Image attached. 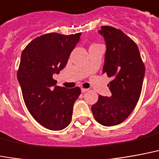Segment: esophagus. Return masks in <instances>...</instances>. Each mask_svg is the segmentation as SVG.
I'll use <instances>...</instances> for the list:
<instances>
[{"instance_id": "esophagus-1", "label": "esophagus", "mask_w": 159, "mask_h": 159, "mask_svg": "<svg viewBox=\"0 0 159 159\" xmlns=\"http://www.w3.org/2000/svg\"><path fill=\"white\" fill-rule=\"evenodd\" d=\"M88 90H89L88 89H83V88H82V89H81V91H82V93H86V92L88 91Z\"/></svg>"}]
</instances>
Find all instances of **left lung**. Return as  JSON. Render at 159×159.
Here are the masks:
<instances>
[{"label": "left lung", "mask_w": 159, "mask_h": 159, "mask_svg": "<svg viewBox=\"0 0 159 159\" xmlns=\"http://www.w3.org/2000/svg\"><path fill=\"white\" fill-rule=\"evenodd\" d=\"M99 34L106 43L103 72L112 81L110 97L99 95L92 106L95 120L105 126L122 123L135 109L142 93L145 66L138 47L130 37L111 26H102Z\"/></svg>", "instance_id": "8db88e82"}]
</instances>
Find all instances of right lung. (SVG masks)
Listing matches in <instances>:
<instances>
[{
    "mask_svg": "<svg viewBox=\"0 0 159 159\" xmlns=\"http://www.w3.org/2000/svg\"><path fill=\"white\" fill-rule=\"evenodd\" d=\"M81 33H58L37 37L25 47L21 56L17 80L23 100L32 116L43 127L60 130L70 124L73 104L81 94L78 87L56 86L53 74L66 66Z\"/></svg>",
    "mask_w": 159,
    "mask_h": 159,
    "instance_id": "right-lung-1",
    "label": "right lung"
}]
</instances>
